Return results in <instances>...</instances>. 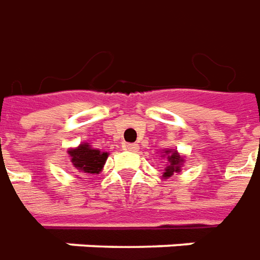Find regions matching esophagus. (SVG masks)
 <instances>
[{"instance_id":"1","label":"esophagus","mask_w":260,"mask_h":260,"mask_svg":"<svg viewBox=\"0 0 260 260\" xmlns=\"http://www.w3.org/2000/svg\"><path fill=\"white\" fill-rule=\"evenodd\" d=\"M124 147H126V150L128 151H139V144H134V143H127Z\"/></svg>"}]
</instances>
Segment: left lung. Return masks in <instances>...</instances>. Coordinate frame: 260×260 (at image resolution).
<instances>
[{"mask_svg": "<svg viewBox=\"0 0 260 260\" xmlns=\"http://www.w3.org/2000/svg\"><path fill=\"white\" fill-rule=\"evenodd\" d=\"M164 152H161V156L165 158L167 161V167L164 169L162 178L164 179H168L171 176H174L175 174H179L182 171V165L185 164V158L180 155L179 152L176 150H162Z\"/></svg>", "mask_w": 260, "mask_h": 260, "instance_id": "left-lung-1", "label": "left lung"}]
</instances>
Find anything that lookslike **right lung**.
<instances>
[{
	"label": "right lung",
	"mask_w": 260,
	"mask_h": 260,
	"mask_svg": "<svg viewBox=\"0 0 260 260\" xmlns=\"http://www.w3.org/2000/svg\"><path fill=\"white\" fill-rule=\"evenodd\" d=\"M67 154L78 178L81 175L101 174L109 155L108 152H102L98 148H93L89 143H81L78 147L70 148Z\"/></svg>",
	"instance_id": "obj_1"
}]
</instances>
